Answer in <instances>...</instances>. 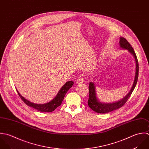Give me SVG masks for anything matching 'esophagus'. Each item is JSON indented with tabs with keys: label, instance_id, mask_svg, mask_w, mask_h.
<instances>
[{
	"label": "esophagus",
	"instance_id": "obj_1",
	"mask_svg": "<svg viewBox=\"0 0 149 149\" xmlns=\"http://www.w3.org/2000/svg\"><path fill=\"white\" fill-rule=\"evenodd\" d=\"M83 82H84L83 79L81 78V77H79V78L77 79V80H76V83L77 84H82Z\"/></svg>",
	"mask_w": 149,
	"mask_h": 149
}]
</instances>
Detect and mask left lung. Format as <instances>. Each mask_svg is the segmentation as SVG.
I'll list each match as a JSON object with an SVG mask.
<instances>
[{"mask_svg": "<svg viewBox=\"0 0 149 149\" xmlns=\"http://www.w3.org/2000/svg\"><path fill=\"white\" fill-rule=\"evenodd\" d=\"M119 45L121 49L127 50L134 56L135 58V63H136V72L135 75L134 81L132 85V87L129 92V93L123 99L120 100H118L116 102L111 103H102L100 102L99 99H98L97 95H96V88L95 84L93 82H90L89 84V98L88 100V104L89 107L94 111L98 113H107L109 112L114 111L117 110L120 107H121L124 104L127 102L128 99L130 98L131 94L132 93L138 81V74H139V63L137 59V56L136 54L130 44V43L124 38L120 37Z\"/></svg>", "mask_w": 149, "mask_h": 149, "instance_id": "left-lung-1", "label": "left lung"}]
</instances>
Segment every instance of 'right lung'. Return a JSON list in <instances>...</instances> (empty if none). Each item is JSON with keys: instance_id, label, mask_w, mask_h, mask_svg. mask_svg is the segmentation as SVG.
Segmentation results:
<instances>
[{"instance_id": "right-lung-1", "label": "right lung", "mask_w": 149, "mask_h": 149, "mask_svg": "<svg viewBox=\"0 0 149 149\" xmlns=\"http://www.w3.org/2000/svg\"><path fill=\"white\" fill-rule=\"evenodd\" d=\"M73 83L74 82L72 81H67L59 90L55 97L49 102L45 104H36L35 103H32L29 100L25 99L24 97H23L18 93V90H17V91L21 99H22L24 102V103L26 104L28 106L33 107L35 109L41 112H51L55 110L56 107H58L61 104L65 94L73 85Z\"/></svg>"}]
</instances>
